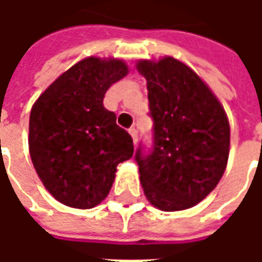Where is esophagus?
<instances>
[{
  "mask_svg": "<svg viewBox=\"0 0 262 262\" xmlns=\"http://www.w3.org/2000/svg\"><path fill=\"white\" fill-rule=\"evenodd\" d=\"M129 133H130L132 139H133V143H137V130L135 127H130L129 129Z\"/></svg>",
  "mask_w": 262,
  "mask_h": 262,
  "instance_id": "1",
  "label": "esophagus"
}]
</instances>
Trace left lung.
I'll list each match as a JSON object with an SVG mask.
<instances>
[{"instance_id":"1","label":"left lung","mask_w":262,"mask_h":262,"mask_svg":"<svg viewBox=\"0 0 262 262\" xmlns=\"http://www.w3.org/2000/svg\"><path fill=\"white\" fill-rule=\"evenodd\" d=\"M154 120L153 147L137 148L140 182L148 202L164 212L195 206L223 176L230 148L225 109L202 78L174 57L140 60Z\"/></svg>"}]
</instances>
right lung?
I'll use <instances>...</instances> for the list:
<instances>
[{"label": "right lung", "instance_id": "obj_1", "mask_svg": "<svg viewBox=\"0 0 262 262\" xmlns=\"http://www.w3.org/2000/svg\"><path fill=\"white\" fill-rule=\"evenodd\" d=\"M119 59L86 57L37 98L29 153L45 188L66 206L91 209L106 198L116 167L133 156L130 135L103 106L108 88L127 74Z\"/></svg>", "mask_w": 262, "mask_h": 262}]
</instances>
